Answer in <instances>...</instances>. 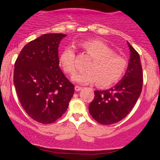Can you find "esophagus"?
I'll use <instances>...</instances> for the list:
<instances>
[{
	"label": "esophagus",
	"instance_id": "34e87169",
	"mask_svg": "<svg viewBox=\"0 0 160 160\" xmlns=\"http://www.w3.org/2000/svg\"><path fill=\"white\" fill-rule=\"evenodd\" d=\"M82 89V86H75V90L76 91H80V90H81V89Z\"/></svg>",
	"mask_w": 160,
	"mask_h": 160
}]
</instances>
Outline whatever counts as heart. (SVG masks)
<instances>
[{
  "label": "heart",
  "instance_id": "b5f03b06",
  "mask_svg": "<svg viewBox=\"0 0 160 160\" xmlns=\"http://www.w3.org/2000/svg\"><path fill=\"white\" fill-rule=\"evenodd\" d=\"M81 47L91 59L86 64V70L73 76L74 81L88 84L97 81L99 86H109L121 80L128 68V61L123 56L116 54L115 51L102 41L86 40ZM60 64L67 74L76 71V52L73 46L67 47L60 56Z\"/></svg>",
  "mask_w": 160,
  "mask_h": 160
}]
</instances>
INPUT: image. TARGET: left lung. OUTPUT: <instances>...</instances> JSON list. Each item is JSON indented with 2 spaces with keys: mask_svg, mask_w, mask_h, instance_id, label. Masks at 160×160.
Returning <instances> with one entry per match:
<instances>
[{
  "mask_svg": "<svg viewBox=\"0 0 160 160\" xmlns=\"http://www.w3.org/2000/svg\"><path fill=\"white\" fill-rule=\"evenodd\" d=\"M130 60L126 74L111 89L95 91L89 111L95 120L103 125L116 123L127 116L140 96L143 86L142 66L140 56L128 43Z\"/></svg>",
  "mask_w": 160,
  "mask_h": 160,
  "instance_id": "8db88e82",
  "label": "left lung"
}]
</instances>
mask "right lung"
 Instances as JSON below:
<instances>
[{"instance_id": "1", "label": "right lung", "mask_w": 160, "mask_h": 160, "mask_svg": "<svg viewBox=\"0 0 160 160\" xmlns=\"http://www.w3.org/2000/svg\"><path fill=\"white\" fill-rule=\"evenodd\" d=\"M66 34H45L27 43L16 58L13 82L28 115L43 124L62 117L74 86L59 68L58 45Z\"/></svg>"}]
</instances>
